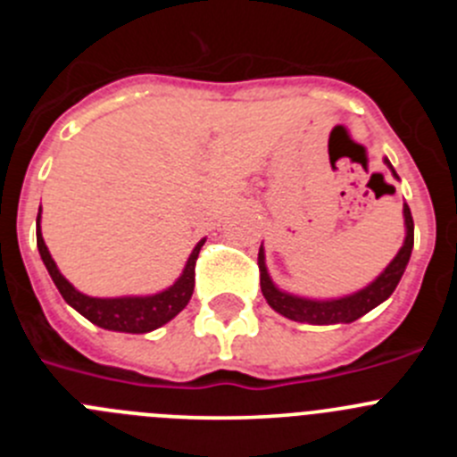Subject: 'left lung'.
I'll list each match as a JSON object with an SVG mask.
<instances>
[{"label":"left lung","instance_id":"obj_1","mask_svg":"<svg viewBox=\"0 0 457 457\" xmlns=\"http://www.w3.org/2000/svg\"><path fill=\"white\" fill-rule=\"evenodd\" d=\"M385 164L391 169L394 179H398V173L394 171L386 157ZM403 217H405V242H403V247L394 256V261L386 265L385 272L379 274L375 281H370L366 288L357 290L353 295H343V297H337V300H309V297H300V295L277 288L272 278H270L268 268H265V249L261 245L258 270H261L263 297L277 313L295 322H309V325H338V322H354L357 318L366 316L375 306L389 300L398 281H401L403 272H405L407 263H410L411 247H414V221H411V212L407 204L403 205Z\"/></svg>","mask_w":457,"mask_h":457}]
</instances>
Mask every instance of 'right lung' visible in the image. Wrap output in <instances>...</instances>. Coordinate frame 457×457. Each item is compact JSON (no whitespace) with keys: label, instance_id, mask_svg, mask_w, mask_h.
Instances as JSON below:
<instances>
[{"label":"right lung","instance_id":"add662e5","mask_svg":"<svg viewBox=\"0 0 457 457\" xmlns=\"http://www.w3.org/2000/svg\"><path fill=\"white\" fill-rule=\"evenodd\" d=\"M205 237L196 242V247L189 253L187 263H185L183 274L176 278V284L169 286L167 290L155 295H135V297H88V295L79 293L75 286L59 272L54 258L47 252V245L40 233V212L36 217V245H38V253L46 263L47 272H50L52 281L59 288L63 300L72 306V309L82 313L87 320L93 325L103 327V329H112V332H125V334H146L157 329V327L167 325L171 318H176L180 311L187 306L189 297L194 293V265L199 258L201 247H204Z\"/></svg>","mask_w":457,"mask_h":457}]
</instances>
